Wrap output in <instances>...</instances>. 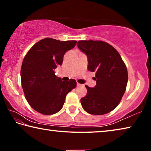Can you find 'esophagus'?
Here are the masks:
<instances>
[{"instance_id":"1","label":"esophagus","mask_w":151,"mask_h":151,"mask_svg":"<svg viewBox=\"0 0 151 151\" xmlns=\"http://www.w3.org/2000/svg\"><path fill=\"white\" fill-rule=\"evenodd\" d=\"M82 85H81V84L77 83V86H82Z\"/></svg>"}]
</instances>
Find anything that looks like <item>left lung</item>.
Instances as JSON below:
<instances>
[{
    "instance_id": "1",
    "label": "left lung",
    "mask_w": 151,
    "mask_h": 151,
    "mask_svg": "<svg viewBox=\"0 0 151 151\" xmlns=\"http://www.w3.org/2000/svg\"><path fill=\"white\" fill-rule=\"evenodd\" d=\"M79 49L88 57V70L95 72L96 85H85L86 95L81 99L83 109L91 114L109 113L119 105L126 91L127 66L115 48L101 40H79Z\"/></svg>"
}]
</instances>
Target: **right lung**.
<instances>
[{
  "label": "right lung",
  "mask_w": 151,
  "mask_h": 151,
  "mask_svg": "<svg viewBox=\"0 0 151 151\" xmlns=\"http://www.w3.org/2000/svg\"><path fill=\"white\" fill-rule=\"evenodd\" d=\"M76 40L45 38L28 51L22 61L20 78L25 98L39 113L50 115L62 109L66 94L75 88V79L63 81L55 74L62 65L66 52L75 47Z\"/></svg>",
  "instance_id": "right-lung-1"
}]
</instances>
